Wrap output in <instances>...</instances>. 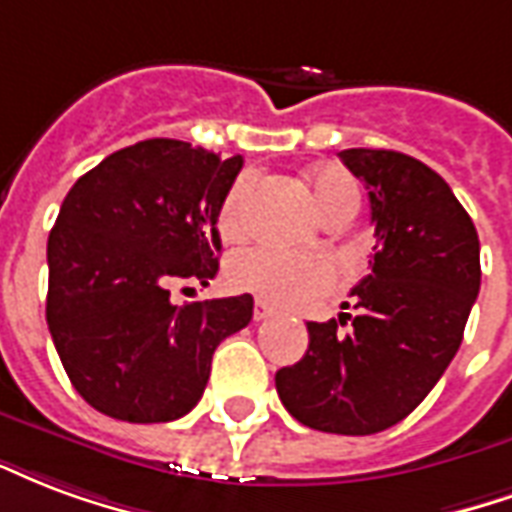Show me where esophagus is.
I'll return each mask as SVG.
<instances>
[{
  "label": "esophagus",
  "instance_id": "obj_1",
  "mask_svg": "<svg viewBox=\"0 0 512 512\" xmlns=\"http://www.w3.org/2000/svg\"><path fill=\"white\" fill-rule=\"evenodd\" d=\"M270 316H272L270 305H267L264 300H256V308H253V319H256V322H264V319H270Z\"/></svg>",
  "mask_w": 512,
  "mask_h": 512
}]
</instances>
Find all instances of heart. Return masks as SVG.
I'll use <instances>...</instances> for the list:
<instances>
[{"instance_id": "1", "label": "heart", "mask_w": 512, "mask_h": 512, "mask_svg": "<svg viewBox=\"0 0 512 512\" xmlns=\"http://www.w3.org/2000/svg\"><path fill=\"white\" fill-rule=\"evenodd\" d=\"M313 196L319 210L327 212L343 204L357 201V185L343 169H319L311 177ZM245 196L248 179H237L223 196L218 210V231L226 240H237L245 231ZM229 281L242 292L256 294L272 305H305L330 294L341 281V272L324 253H294L281 248H251L237 253L229 264Z\"/></svg>"}]
</instances>
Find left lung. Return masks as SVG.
Wrapping results in <instances>:
<instances>
[{
  "label": "left lung",
  "mask_w": 512,
  "mask_h": 512,
  "mask_svg": "<svg viewBox=\"0 0 512 512\" xmlns=\"http://www.w3.org/2000/svg\"><path fill=\"white\" fill-rule=\"evenodd\" d=\"M371 199L374 261L357 283L349 334L308 322V352L275 374L286 412L324 434L401 423L461 346L480 292V240L445 179L393 149H343ZM343 324V322H342Z\"/></svg>",
  "instance_id": "obj_1"
}]
</instances>
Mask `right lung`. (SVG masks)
<instances>
[{"label": "right lung", "mask_w": 512, "mask_h": 512, "mask_svg": "<svg viewBox=\"0 0 512 512\" xmlns=\"http://www.w3.org/2000/svg\"><path fill=\"white\" fill-rule=\"evenodd\" d=\"M242 158L177 138L108 155L70 188L48 234L46 322L78 395L128 423L199 404L218 343L248 327L253 297L174 305L215 278L223 196Z\"/></svg>", "instance_id": "1"}]
</instances>
